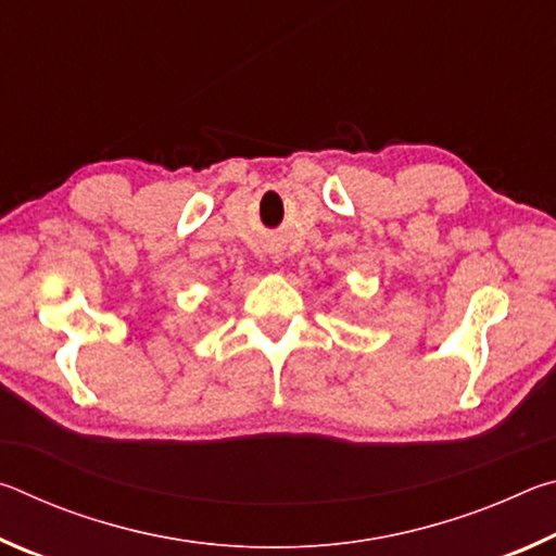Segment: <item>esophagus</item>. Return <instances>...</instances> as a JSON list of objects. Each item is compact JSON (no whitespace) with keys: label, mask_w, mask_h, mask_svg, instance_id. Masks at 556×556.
I'll list each match as a JSON object with an SVG mask.
<instances>
[{"label":"esophagus","mask_w":556,"mask_h":556,"mask_svg":"<svg viewBox=\"0 0 556 556\" xmlns=\"http://www.w3.org/2000/svg\"><path fill=\"white\" fill-rule=\"evenodd\" d=\"M277 262H279V257H277Z\"/></svg>","instance_id":"esophagus-1"}]
</instances>
